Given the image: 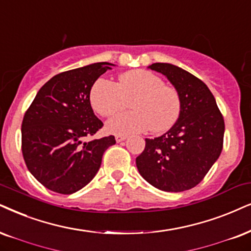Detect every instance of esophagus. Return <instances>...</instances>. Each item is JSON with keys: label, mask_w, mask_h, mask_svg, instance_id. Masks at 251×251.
<instances>
[{"label": "esophagus", "mask_w": 251, "mask_h": 251, "mask_svg": "<svg viewBox=\"0 0 251 251\" xmlns=\"http://www.w3.org/2000/svg\"><path fill=\"white\" fill-rule=\"evenodd\" d=\"M127 139V136L126 135H116V141L117 142H122L124 140H126Z\"/></svg>", "instance_id": "esophagus-1"}]
</instances>
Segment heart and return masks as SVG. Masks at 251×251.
Listing matches in <instances>:
<instances>
[{
    "mask_svg": "<svg viewBox=\"0 0 251 251\" xmlns=\"http://www.w3.org/2000/svg\"><path fill=\"white\" fill-rule=\"evenodd\" d=\"M90 104L98 115L112 116L106 122V131L117 135L141 133L151 127L164 132L173 127L180 113V98L176 89L164 85L161 77L148 71H131L119 77L118 83L100 77L90 90Z\"/></svg>",
    "mask_w": 251,
    "mask_h": 251,
    "instance_id": "heart-1",
    "label": "heart"
}]
</instances>
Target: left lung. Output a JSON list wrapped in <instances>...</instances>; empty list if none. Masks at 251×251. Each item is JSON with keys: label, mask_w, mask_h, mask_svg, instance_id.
I'll use <instances>...</instances> for the list:
<instances>
[{"label": "left lung", "mask_w": 251, "mask_h": 251, "mask_svg": "<svg viewBox=\"0 0 251 251\" xmlns=\"http://www.w3.org/2000/svg\"><path fill=\"white\" fill-rule=\"evenodd\" d=\"M163 74L180 98V113L167 133L146 139L136 168L149 184L167 192L195 188L223 151L225 122L204 82L171 63L148 66Z\"/></svg>", "instance_id": "1"}]
</instances>
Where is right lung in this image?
Returning a JSON list of instances; mask_svg holds the SVG:
<instances>
[{"label": "right lung", "instance_id": "obj_1", "mask_svg": "<svg viewBox=\"0 0 251 251\" xmlns=\"http://www.w3.org/2000/svg\"><path fill=\"white\" fill-rule=\"evenodd\" d=\"M110 66L97 62L60 73L47 81L25 112L22 151L28 171L50 191L72 195L100 170L115 136L84 141L102 128L90 104L93 84Z\"/></svg>", "mask_w": 251, "mask_h": 251}]
</instances>
